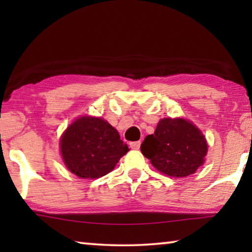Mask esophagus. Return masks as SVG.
Masks as SVG:
<instances>
[{"instance_id":"obj_1","label":"esophagus","mask_w":252,"mask_h":252,"mask_svg":"<svg viewBox=\"0 0 252 252\" xmlns=\"http://www.w3.org/2000/svg\"><path fill=\"white\" fill-rule=\"evenodd\" d=\"M130 146L132 149H134V150H139L140 146H141V142L140 141H135V142H131Z\"/></svg>"}]
</instances>
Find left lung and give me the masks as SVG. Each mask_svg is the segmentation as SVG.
Segmentation results:
<instances>
[{
  "mask_svg": "<svg viewBox=\"0 0 252 252\" xmlns=\"http://www.w3.org/2000/svg\"><path fill=\"white\" fill-rule=\"evenodd\" d=\"M141 152L158 171L185 178L203 164L208 144L192 122L182 118H164L158 123L155 133L146 136Z\"/></svg>",
  "mask_w": 252,
  "mask_h": 252,
  "instance_id": "left-lung-1",
  "label": "left lung"
}]
</instances>
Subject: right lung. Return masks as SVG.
<instances>
[{
  "mask_svg": "<svg viewBox=\"0 0 252 252\" xmlns=\"http://www.w3.org/2000/svg\"><path fill=\"white\" fill-rule=\"evenodd\" d=\"M60 149L66 168L82 179L105 176L129 151L108 121L88 116L67 126L60 140Z\"/></svg>",
  "mask_w": 252,
  "mask_h": 252,
  "instance_id": "add662e5",
  "label": "right lung"
}]
</instances>
